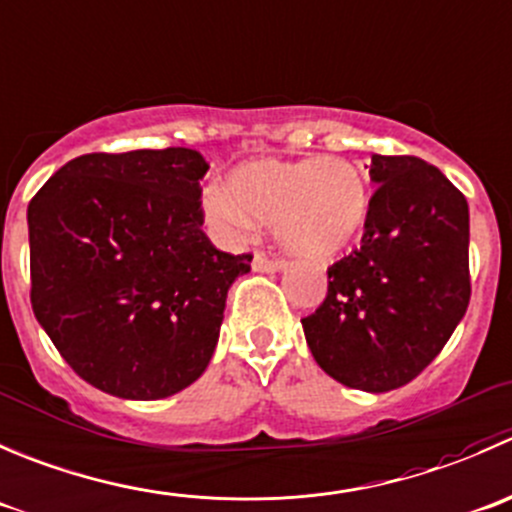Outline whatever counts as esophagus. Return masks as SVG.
Masks as SVG:
<instances>
[{"mask_svg": "<svg viewBox=\"0 0 512 512\" xmlns=\"http://www.w3.org/2000/svg\"><path fill=\"white\" fill-rule=\"evenodd\" d=\"M251 266H254V271L273 273V271H281V268L286 266V263H283L281 258H268V256H263V254H256L254 256V263H251Z\"/></svg>", "mask_w": 512, "mask_h": 512, "instance_id": "1", "label": "esophagus"}]
</instances>
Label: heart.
<instances>
[{
  "label": "heart",
  "mask_w": 512,
  "mask_h": 512,
  "mask_svg": "<svg viewBox=\"0 0 512 512\" xmlns=\"http://www.w3.org/2000/svg\"><path fill=\"white\" fill-rule=\"evenodd\" d=\"M371 201L366 176L356 164L338 156H306L239 166L229 191H211L206 209L229 231H249L254 221L273 224L288 254L323 261L361 239Z\"/></svg>",
  "instance_id": "obj_1"
}]
</instances>
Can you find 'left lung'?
I'll list each match as a JSON object with an SVG mask.
<instances>
[{
    "label": "left lung",
    "mask_w": 512,
    "mask_h": 512,
    "mask_svg": "<svg viewBox=\"0 0 512 512\" xmlns=\"http://www.w3.org/2000/svg\"><path fill=\"white\" fill-rule=\"evenodd\" d=\"M361 249L328 268L326 301L301 318L318 366L348 388L411 383L448 343L470 301L465 196L418 156L371 159Z\"/></svg>",
    "instance_id": "left-lung-1"
}]
</instances>
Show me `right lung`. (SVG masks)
I'll return each mask as SVG.
<instances>
[{
    "label": "right lung",
    "instance_id": "1",
    "mask_svg": "<svg viewBox=\"0 0 512 512\" xmlns=\"http://www.w3.org/2000/svg\"><path fill=\"white\" fill-rule=\"evenodd\" d=\"M209 164L194 149L84 154L27 209L32 308L79 378L126 401L184 391L209 366L231 256L201 231Z\"/></svg>",
    "mask_w": 512,
    "mask_h": 512
}]
</instances>
